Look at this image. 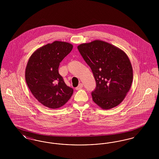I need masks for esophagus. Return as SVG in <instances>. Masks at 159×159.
<instances>
[{
    "label": "esophagus",
    "instance_id": "34e87169",
    "mask_svg": "<svg viewBox=\"0 0 159 159\" xmlns=\"http://www.w3.org/2000/svg\"><path fill=\"white\" fill-rule=\"evenodd\" d=\"M83 86V84H82V83H80V84H79L78 86L76 87V90H79V89H80L81 88H82Z\"/></svg>",
    "mask_w": 159,
    "mask_h": 159
}]
</instances>
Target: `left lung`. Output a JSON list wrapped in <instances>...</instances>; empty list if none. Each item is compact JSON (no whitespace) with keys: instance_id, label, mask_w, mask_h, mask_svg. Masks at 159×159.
<instances>
[{"instance_id":"8db88e82","label":"left lung","mask_w":159,"mask_h":159,"mask_svg":"<svg viewBox=\"0 0 159 159\" xmlns=\"http://www.w3.org/2000/svg\"><path fill=\"white\" fill-rule=\"evenodd\" d=\"M77 49L90 67L96 82L91 93L93 102L108 110L120 104L132 83L133 71L127 55L101 40L82 43Z\"/></svg>"}]
</instances>
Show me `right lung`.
<instances>
[{"instance_id":"add662e5","label":"right lung","mask_w":159,"mask_h":159,"mask_svg":"<svg viewBox=\"0 0 159 159\" xmlns=\"http://www.w3.org/2000/svg\"><path fill=\"white\" fill-rule=\"evenodd\" d=\"M72 49L69 43L55 41L39 48L27 62V86L38 101L48 108H60L73 95V89L66 85L58 72L60 63Z\"/></svg>"}]
</instances>
